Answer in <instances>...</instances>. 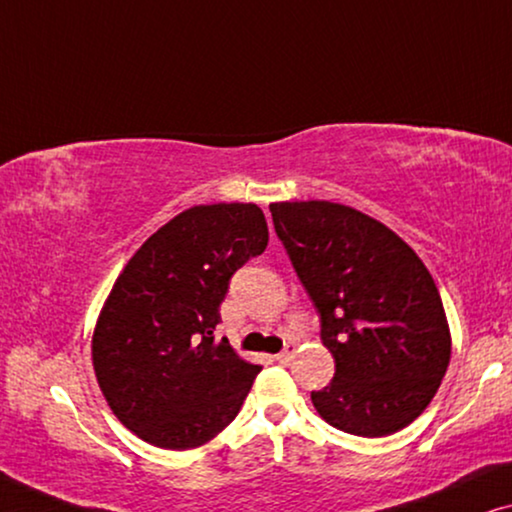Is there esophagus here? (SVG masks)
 <instances>
[{
	"label": "esophagus",
	"mask_w": 512,
	"mask_h": 512,
	"mask_svg": "<svg viewBox=\"0 0 512 512\" xmlns=\"http://www.w3.org/2000/svg\"><path fill=\"white\" fill-rule=\"evenodd\" d=\"M294 352H297V348H294V345H285L283 352H278V355H276V359H278L280 364H290L292 359H294Z\"/></svg>",
	"instance_id": "esophagus-1"
}]
</instances>
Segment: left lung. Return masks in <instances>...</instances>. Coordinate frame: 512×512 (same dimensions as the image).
Listing matches in <instances>:
<instances>
[{"mask_svg": "<svg viewBox=\"0 0 512 512\" xmlns=\"http://www.w3.org/2000/svg\"><path fill=\"white\" fill-rule=\"evenodd\" d=\"M273 227L320 313L336 373L311 392L331 427L380 438L408 427L450 364L438 287L392 229L331 201H280Z\"/></svg>", "mask_w": 512, "mask_h": 512, "instance_id": "1", "label": "left lung"}]
</instances>
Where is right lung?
Returning a JSON list of instances; mask_svg holds the SVG:
<instances>
[{
    "mask_svg": "<svg viewBox=\"0 0 512 512\" xmlns=\"http://www.w3.org/2000/svg\"><path fill=\"white\" fill-rule=\"evenodd\" d=\"M269 243L255 204L187 208L150 236L99 313L92 364L115 417L164 450L199 448L234 420L262 366L215 338L229 280Z\"/></svg>",
    "mask_w": 512,
    "mask_h": 512,
    "instance_id": "add662e5",
    "label": "right lung"
}]
</instances>
